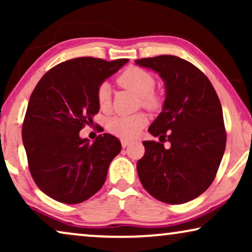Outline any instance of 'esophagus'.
<instances>
[{
  "mask_svg": "<svg viewBox=\"0 0 252 252\" xmlns=\"http://www.w3.org/2000/svg\"><path fill=\"white\" fill-rule=\"evenodd\" d=\"M132 142V141H129V140H125V139H123L122 140V146H123V148H126L127 146H128V144Z\"/></svg>",
  "mask_w": 252,
  "mask_h": 252,
  "instance_id": "1",
  "label": "esophagus"
}]
</instances>
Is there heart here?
Segmentation results:
<instances>
[{
	"instance_id": "b5f03b06",
	"label": "heart",
	"mask_w": 252,
	"mask_h": 252,
	"mask_svg": "<svg viewBox=\"0 0 252 252\" xmlns=\"http://www.w3.org/2000/svg\"><path fill=\"white\" fill-rule=\"evenodd\" d=\"M118 84L140 96L141 104L146 108L156 109L159 105V97L154 93L156 85L155 78L143 68L136 66L127 67L118 77ZM96 98L102 111H106L110 108L111 89L109 84L103 82L98 86ZM147 122V117L143 113H136L132 116H115L108 120L106 127L115 135L125 140H132L139 135Z\"/></svg>"
}]
</instances>
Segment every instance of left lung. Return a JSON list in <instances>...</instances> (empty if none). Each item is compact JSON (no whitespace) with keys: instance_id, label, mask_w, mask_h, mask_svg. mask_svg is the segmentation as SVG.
I'll return each mask as SVG.
<instances>
[{"instance_id":"1","label":"left lung","mask_w":252,"mask_h":252,"mask_svg":"<svg viewBox=\"0 0 252 252\" xmlns=\"http://www.w3.org/2000/svg\"><path fill=\"white\" fill-rule=\"evenodd\" d=\"M164 81L163 110L149 133L171 147L143 141L137 161L140 181L151 196L168 204H182L210 187L226 148L222 108L211 82L189 62L171 55L136 60Z\"/></svg>"}]
</instances>
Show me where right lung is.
<instances>
[{
  "label": "right lung",
  "mask_w": 252,
  "mask_h": 252,
  "mask_svg": "<svg viewBox=\"0 0 252 252\" xmlns=\"http://www.w3.org/2000/svg\"><path fill=\"white\" fill-rule=\"evenodd\" d=\"M128 60L79 57L56 65L37 82L23 124V143L37 187L65 204L92 197L104 185L109 165L120 153L116 136L94 142L79 132L98 112V86Z\"/></svg>",
  "instance_id": "right-lung-1"
}]
</instances>
